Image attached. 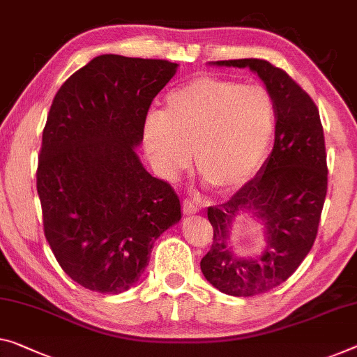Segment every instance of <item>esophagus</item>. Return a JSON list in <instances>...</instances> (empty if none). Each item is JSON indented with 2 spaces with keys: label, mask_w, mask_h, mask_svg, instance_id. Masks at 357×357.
I'll use <instances>...</instances> for the list:
<instances>
[{
  "label": "esophagus",
  "mask_w": 357,
  "mask_h": 357,
  "mask_svg": "<svg viewBox=\"0 0 357 357\" xmlns=\"http://www.w3.org/2000/svg\"><path fill=\"white\" fill-rule=\"evenodd\" d=\"M182 209H183L185 215H191V213H197V212H199V206L195 204V202L190 201V199H183V202H182Z\"/></svg>",
  "instance_id": "obj_1"
}]
</instances>
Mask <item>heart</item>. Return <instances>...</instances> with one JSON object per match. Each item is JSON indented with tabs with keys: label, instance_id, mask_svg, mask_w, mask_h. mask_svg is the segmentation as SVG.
Here are the masks:
<instances>
[{
	"label": "heart",
	"instance_id": "obj_1",
	"mask_svg": "<svg viewBox=\"0 0 357 357\" xmlns=\"http://www.w3.org/2000/svg\"><path fill=\"white\" fill-rule=\"evenodd\" d=\"M274 129L276 107L265 87L201 75L169 92L164 113H146L142 137L162 177H177L195 151L201 177L231 195L259 171Z\"/></svg>",
	"mask_w": 357,
	"mask_h": 357
}]
</instances>
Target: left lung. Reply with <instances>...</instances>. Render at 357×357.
Instances as JSON below:
<instances>
[{
	"mask_svg": "<svg viewBox=\"0 0 357 357\" xmlns=\"http://www.w3.org/2000/svg\"><path fill=\"white\" fill-rule=\"evenodd\" d=\"M217 67L259 75L276 107L271 155L231 199L207 209L213 228L201 271L213 287L233 297H254L292 276L314 244L327 195V155L319 109L286 71L266 60H217ZM249 213L266 228L261 255L241 257L229 244L237 217Z\"/></svg>",
	"mask_w": 357,
	"mask_h": 357,
	"instance_id": "8db88e82",
	"label": "left lung"
}]
</instances>
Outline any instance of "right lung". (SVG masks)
I'll return each mask as SVG.
<instances>
[{"label": "right lung", "instance_id": "add662e5", "mask_svg": "<svg viewBox=\"0 0 357 357\" xmlns=\"http://www.w3.org/2000/svg\"><path fill=\"white\" fill-rule=\"evenodd\" d=\"M177 68L103 54L65 81L49 109L36 171L45 234L62 270L94 292L132 287L155 241L182 218L172 186L135 151Z\"/></svg>", "mask_w": 357, "mask_h": 357}]
</instances>
